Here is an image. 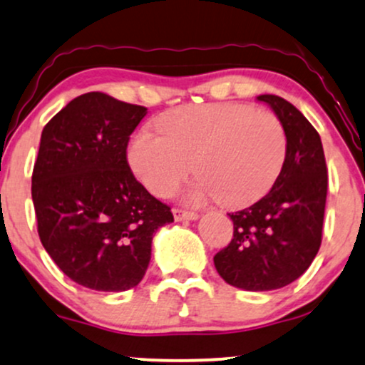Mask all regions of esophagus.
Listing matches in <instances>:
<instances>
[{
    "instance_id": "esophagus-1",
    "label": "esophagus",
    "mask_w": 365,
    "mask_h": 365,
    "mask_svg": "<svg viewBox=\"0 0 365 365\" xmlns=\"http://www.w3.org/2000/svg\"><path fill=\"white\" fill-rule=\"evenodd\" d=\"M173 217L177 222L180 220H197L198 215L195 212H187V210H182V209H173Z\"/></svg>"
}]
</instances>
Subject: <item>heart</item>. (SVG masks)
I'll return each instance as SVG.
<instances>
[{
  "instance_id": "b5f03b06",
  "label": "heart",
  "mask_w": 365,
  "mask_h": 365,
  "mask_svg": "<svg viewBox=\"0 0 365 365\" xmlns=\"http://www.w3.org/2000/svg\"><path fill=\"white\" fill-rule=\"evenodd\" d=\"M160 135L138 131L128 160L151 193L167 197L188 177L185 193L202 204L212 197L225 207H246L264 197L286 158V133L273 113L247 104H188L156 121Z\"/></svg>"
}]
</instances>
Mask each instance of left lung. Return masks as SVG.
Returning a JSON list of instances; mask_svg holds the SVG:
<instances>
[{"instance_id": "obj_1", "label": "left lung", "mask_w": 365, "mask_h": 365, "mask_svg": "<svg viewBox=\"0 0 365 365\" xmlns=\"http://www.w3.org/2000/svg\"><path fill=\"white\" fill-rule=\"evenodd\" d=\"M286 133V158L273 188L247 209L229 214L234 237L214 256L225 283L269 292L293 283L310 267L322 244L327 165L320 135L292 103L257 96Z\"/></svg>"}]
</instances>
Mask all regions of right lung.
Returning a JSON list of instances; mask_svg holds the SVG:
<instances>
[{"mask_svg": "<svg viewBox=\"0 0 365 365\" xmlns=\"http://www.w3.org/2000/svg\"><path fill=\"white\" fill-rule=\"evenodd\" d=\"M146 108L104 92L71 101L41 131L31 175L38 236L55 264L96 292H126L143 279L151 241L173 222L126 160Z\"/></svg>", "mask_w": 365, "mask_h": 365, "instance_id": "add662e5", "label": "right lung"}]
</instances>
